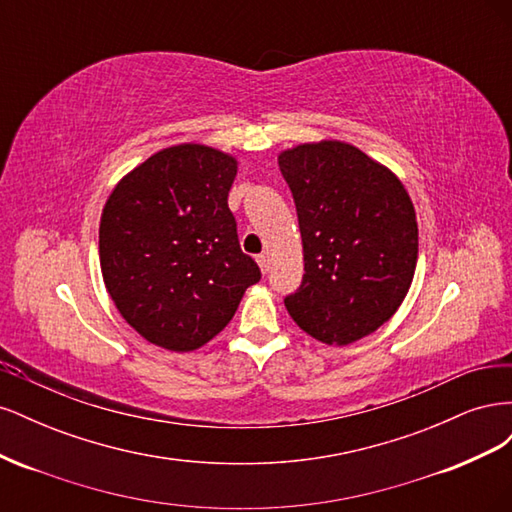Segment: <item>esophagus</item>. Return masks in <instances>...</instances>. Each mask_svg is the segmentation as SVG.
Masks as SVG:
<instances>
[{"mask_svg": "<svg viewBox=\"0 0 512 512\" xmlns=\"http://www.w3.org/2000/svg\"><path fill=\"white\" fill-rule=\"evenodd\" d=\"M256 262H258V267H260V271H262V273H267V271H269V258H267L265 254H260V256L256 258Z\"/></svg>", "mask_w": 512, "mask_h": 512, "instance_id": "1", "label": "esophagus"}]
</instances>
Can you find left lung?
<instances>
[{
    "label": "left lung",
    "mask_w": 512,
    "mask_h": 512,
    "mask_svg": "<svg viewBox=\"0 0 512 512\" xmlns=\"http://www.w3.org/2000/svg\"><path fill=\"white\" fill-rule=\"evenodd\" d=\"M277 164L297 205L305 265L288 314L327 346L359 342L393 318L412 286V198L389 166L344 141L301 143Z\"/></svg>",
    "instance_id": "8db88e82"
}]
</instances>
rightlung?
Wrapping results in <instances>:
<instances>
[{
  "label": "right lung",
  "mask_w": 512,
  "mask_h": 512,
  "mask_svg": "<svg viewBox=\"0 0 512 512\" xmlns=\"http://www.w3.org/2000/svg\"><path fill=\"white\" fill-rule=\"evenodd\" d=\"M237 170L226 151L181 143L134 166L106 198L102 280L123 320L153 346H205L260 280L228 209Z\"/></svg>",
  "instance_id": "1"
}]
</instances>
